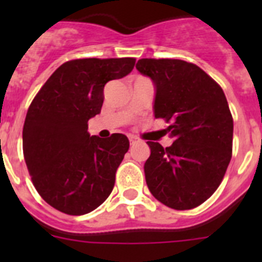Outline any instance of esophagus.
<instances>
[{
	"instance_id": "1",
	"label": "esophagus",
	"mask_w": 262,
	"mask_h": 262,
	"mask_svg": "<svg viewBox=\"0 0 262 262\" xmlns=\"http://www.w3.org/2000/svg\"><path fill=\"white\" fill-rule=\"evenodd\" d=\"M135 143H138V139L134 138V136H131V138H129V144L134 145V144H135Z\"/></svg>"
}]
</instances>
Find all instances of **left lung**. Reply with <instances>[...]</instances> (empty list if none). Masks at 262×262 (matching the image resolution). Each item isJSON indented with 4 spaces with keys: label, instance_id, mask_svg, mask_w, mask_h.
<instances>
[{
    "label": "left lung",
    "instance_id": "8db88e82",
    "mask_svg": "<svg viewBox=\"0 0 262 262\" xmlns=\"http://www.w3.org/2000/svg\"><path fill=\"white\" fill-rule=\"evenodd\" d=\"M136 69L154 82V115L170 123L165 131L174 140L166 148L147 142L148 189L170 209H194L216 190L231 161L233 120L226 96L184 60L140 59Z\"/></svg>",
    "mask_w": 262,
    "mask_h": 262
}]
</instances>
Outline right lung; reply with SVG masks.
<instances>
[{"instance_id": "1", "label": "right lung", "mask_w": 262, "mask_h": 262, "mask_svg": "<svg viewBox=\"0 0 262 262\" xmlns=\"http://www.w3.org/2000/svg\"><path fill=\"white\" fill-rule=\"evenodd\" d=\"M134 66L133 57L67 61L30 105L23 156L38 193L59 211L88 214L113 191L128 139L123 134L90 136L88 122L101 113L105 85L128 75Z\"/></svg>"}]
</instances>
